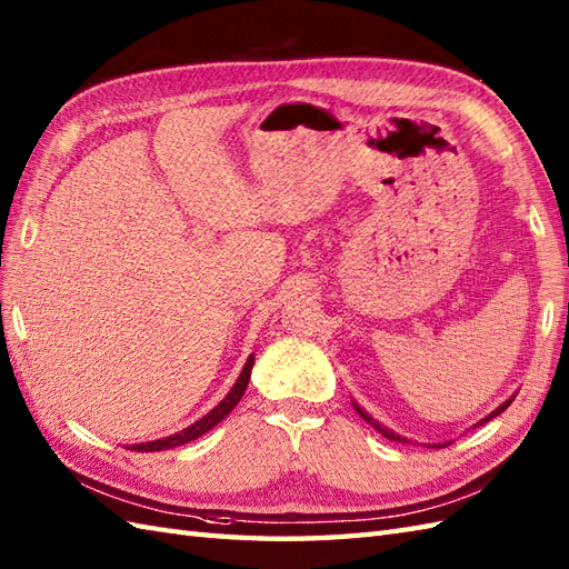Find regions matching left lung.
<instances>
[{
    "label": "left lung",
    "mask_w": 569,
    "mask_h": 569,
    "mask_svg": "<svg viewBox=\"0 0 569 569\" xmlns=\"http://www.w3.org/2000/svg\"><path fill=\"white\" fill-rule=\"evenodd\" d=\"M513 398H517V395H511V398L509 400H505V402H501L497 409H492V412L490 415H487V417H482L480 421H475V425H472V429H478V427H482V425H487V421H490V419H495V417H499L501 412H505V409L513 402ZM351 405H353V409H356V412H359V417L363 419V421H368V425H371L376 431H380L382 436H386V439H390V441H398V443H412V439H407V436H402V433H395L390 427H386V425H380V421L378 419H373L371 415H368L366 412V409L361 407V405H356L353 400H351ZM448 443H451V441H443V443H425V446H429V448H443V446H448Z\"/></svg>",
    "instance_id": "1"
}]
</instances>
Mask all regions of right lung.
Wrapping results in <instances>:
<instances>
[{"label": "right lung", "mask_w": 569, "mask_h": 569, "mask_svg": "<svg viewBox=\"0 0 569 569\" xmlns=\"http://www.w3.org/2000/svg\"><path fill=\"white\" fill-rule=\"evenodd\" d=\"M252 366H254V353H249V359H247V363H244V368H242V373H240V378H237V382L234 386L230 388V392L224 395V398L210 409V412L206 415V417H201L198 421H193L191 427H187V429H181V431H177V433H171V436H164V439H157V441H144V443H133V446H126L128 451H140V453H150V451H167V448H177V446H183V443H189V441H193V439H198V436H203L206 431H210L213 427H218L220 421L228 417L232 409H234V405L242 400V395H244V390H247V386H249V376H252Z\"/></svg>", "instance_id": "1"}]
</instances>
